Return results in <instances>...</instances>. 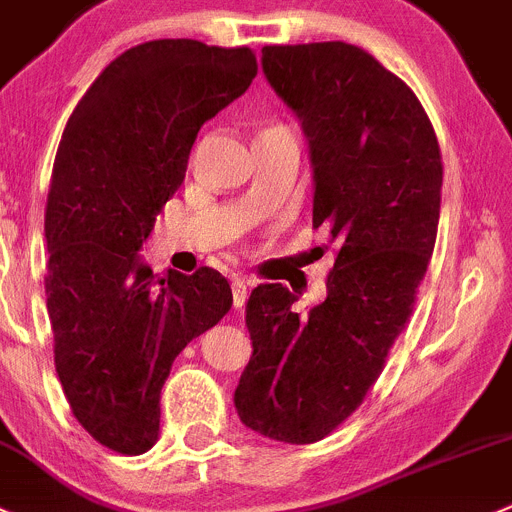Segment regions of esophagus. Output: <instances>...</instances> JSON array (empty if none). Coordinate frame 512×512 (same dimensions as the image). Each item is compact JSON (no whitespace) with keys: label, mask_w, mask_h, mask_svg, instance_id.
Returning <instances> with one entry per match:
<instances>
[{"label":"esophagus","mask_w":512,"mask_h":512,"mask_svg":"<svg viewBox=\"0 0 512 512\" xmlns=\"http://www.w3.org/2000/svg\"><path fill=\"white\" fill-rule=\"evenodd\" d=\"M231 291H233V306H236V309H241L248 299V281L243 279V276H233Z\"/></svg>","instance_id":"esophagus-1"}]
</instances>
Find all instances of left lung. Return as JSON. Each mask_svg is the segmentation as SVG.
<instances>
[{
	"label": "left lung",
	"mask_w": 512,
	"mask_h": 512,
	"mask_svg": "<svg viewBox=\"0 0 512 512\" xmlns=\"http://www.w3.org/2000/svg\"><path fill=\"white\" fill-rule=\"evenodd\" d=\"M261 55L309 138L314 228L339 251L306 316L286 286L251 291L253 357L233 402L259 435L309 445L362 405L410 319L440 223L442 153L415 92L369 52L311 42Z\"/></svg>",
	"instance_id": "8db88e82"
}]
</instances>
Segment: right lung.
<instances>
[{"mask_svg":"<svg viewBox=\"0 0 512 512\" xmlns=\"http://www.w3.org/2000/svg\"><path fill=\"white\" fill-rule=\"evenodd\" d=\"M256 72L248 47L143 42L97 75L62 133L45 208L55 369L75 420L120 455L155 445L175 357L233 304L218 271L158 279L138 251L198 130Z\"/></svg>","mask_w":512,"mask_h":512,"instance_id":"add662e5","label":"right lung"}]
</instances>
